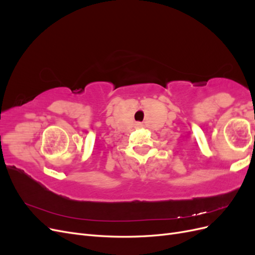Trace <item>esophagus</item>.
Here are the masks:
<instances>
[{"label":"esophagus","instance_id":"obj_1","mask_svg":"<svg viewBox=\"0 0 255 255\" xmlns=\"http://www.w3.org/2000/svg\"><path fill=\"white\" fill-rule=\"evenodd\" d=\"M136 128H142V123L141 122H136Z\"/></svg>","mask_w":255,"mask_h":255}]
</instances>
